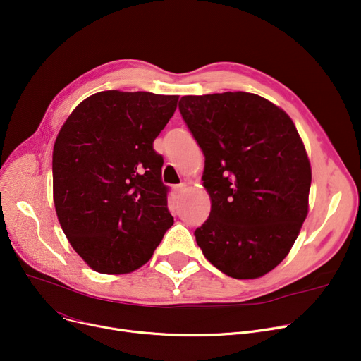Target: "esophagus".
<instances>
[{"instance_id":"obj_1","label":"esophagus","mask_w":361,"mask_h":361,"mask_svg":"<svg viewBox=\"0 0 361 361\" xmlns=\"http://www.w3.org/2000/svg\"><path fill=\"white\" fill-rule=\"evenodd\" d=\"M184 188H185V184H184V183L174 185V188H173V190H174V195H176V196H180V195L184 192Z\"/></svg>"}]
</instances>
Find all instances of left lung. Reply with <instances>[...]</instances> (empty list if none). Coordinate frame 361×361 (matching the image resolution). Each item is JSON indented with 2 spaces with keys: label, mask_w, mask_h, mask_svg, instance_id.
<instances>
[{
  "label": "left lung",
  "mask_w": 361,
  "mask_h": 361,
  "mask_svg": "<svg viewBox=\"0 0 361 361\" xmlns=\"http://www.w3.org/2000/svg\"><path fill=\"white\" fill-rule=\"evenodd\" d=\"M183 120L203 150L211 214L195 231L222 274L253 279L290 253L309 211L312 168L293 120L259 94L183 97Z\"/></svg>",
  "instance_id": "8db88e82"
}]
</instances>
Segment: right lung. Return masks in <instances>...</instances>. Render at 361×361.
Returning <instances> with one entry per match:
<instances>
[{
    "mask_svg": "<svg viewBox=\"0 0 361 361\" xmlns=\"http://www.w3.org/2000/svg\"><path fill=\"white\" fill-rule=\"evenodd\" d=\"M177 102V94L104 90L75 106L56 136V216L93 271L139 269L174 224L161 180L164 158L154 140Z\"/></svg>",
    "mask_w": 361,
    "mask_h": 361,
    "instance_id": "1",
    "label": "right lung"
}]
</instances>
